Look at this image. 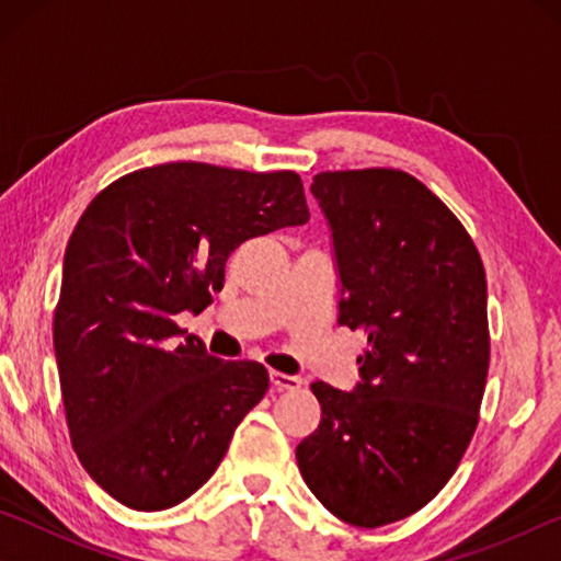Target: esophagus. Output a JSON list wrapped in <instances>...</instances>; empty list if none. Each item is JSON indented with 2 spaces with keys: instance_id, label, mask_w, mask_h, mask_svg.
<instances>
[{
  "instance_id": "34e87169",
  "label": "esophagus",
  "mask_w": 561,
  "mask_h": 561,
  "mask_svg": "<svg viewBox=\"0 0 561 561\" xmlns=\"http://www.w3.org/2000/svg\"><path fill=\"white\" fill-rule=\"evenodd\" d=\"M270 381L274 388H277V391H297V388L301 386L299 376H289L282 371H270Z\"/></svg>"
}]
</instances>
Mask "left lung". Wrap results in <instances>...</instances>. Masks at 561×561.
I'll return each mask as SVG.
<instances>
[{
  "label": "left lung",
  "mask_w": 561,
  "mask_h": 561,
  "mask_svg": "<svg viewBox=\"0 0 561 561\" xmlns=\"http://www.w3.org/2000/svg\"><path fill=\"white\" fill-rule=\"evenodd\" d=\"M341 327L364 329L351 391L311 383L304 482L354 527L403 519L438 495L478 425L490 364L488 282L470 234L403 170L319 173Z\"/></svg>",
  "instance_id": "obj_1"
}]
</instances>
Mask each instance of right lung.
I'll return each mask as SVG.
<instances>
[{
	"instance_id": "add662e5",
	"label": "right lung",
	"mask_w": 561,
	"mask_h": 561,
	"mask_svg": "<svg viewBox=\"0 0 561 561\" xmlns=\"http://www.w3.org/2000/svg\"><path fill=\"white\" fill-rule=\"evenodd\" d=\"M309 220L297 173L163 163L93 201L64 254L54 317L66 423L96 485L130 510L175 507L225 458L270 388L257 360L183 339L242 242Z\"/></svg>"
}]
</instances>
